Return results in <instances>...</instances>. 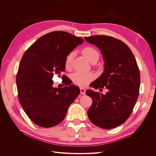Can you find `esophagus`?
Returning <instances> with one entry per match:
<instances>
[{
    "instance_id": "1",
    "label": "esophagus",
    "mask_w": 156,
    "mask_h": 156,
    "mask_svg": "<svg viewBox=\"0 0 156 156\" xmlns=\"http://www.w3.org/2000/svg\"><path fill=\"white\" fill-rule=\"evenodd\" d=\"M80 91H81V94H82V95H84V94H85L86 90H85V88L81 87L80 88Z\"/></svg>"
}]
</instances>
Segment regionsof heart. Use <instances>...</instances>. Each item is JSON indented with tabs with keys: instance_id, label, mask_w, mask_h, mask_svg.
<instances>
[{
	"instance_id": "heart-1",
	"label": "heart",
	"mask_w": 156,
	"mask_h": 156,
	"mask_svg": "<svg viewBox=\"0 0 156 156\" xmlns=\"http://www.w3.org/2000/svg\"><path fill=\"white\" fill-rule=\"evenodd\" d=\"M83 55L85 56L89 62H92L93 60L99 58L98 51L90 46H87L82 50ZM74 56V52H71L66 57L65 67L67 69L72 68V61ZM94 78V74L92 72H76L72 75L73 82L77 85L83 87L88 84Z\"/></svg>"
}]
</instances>
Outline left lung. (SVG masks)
<instances>
[{
	"mask_svg": "<svg viewBox=\"0 0 156 156\" xmlns=\"http://www.w3.org/2000/svg\"><path fill=\"white\" fill-rule=\"evenodd\" d=\"M84 39L100 49L105 61L104 72L90 86L108 90L105 95L92 90L86 91L92 99L88 118L101 128H115L128 119L137 100L140 83L139 67L129 47L120 40L105 35Z\"/></svg>",
	"mask_w": 156,
	"mask_h": 156,
	"instance_id": "left-lung-1",
	"label": "left lung"
}]
</instances>
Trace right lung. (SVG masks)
<instances>
[{
    "instance_id": "add662e5",
    "label": "right lung",
    "mask_w": 156,
    "mask_h": 156,
    "mask_svg": "<svg viewBox=\"0 0 156 156\" xmlns=\"http://www.w3.org/2000/svg\"><path fill=\"white\" fill-rule=\"evenodd\" d=\"M83 42L68 32L54 31L40 37L23 55L16 76L18 99L36 125L51 127L60 124L79 94V88L71 83L53 88L52 79L64 72L66 56Z\"/></svg>"
}]
</instances>
